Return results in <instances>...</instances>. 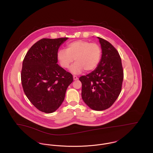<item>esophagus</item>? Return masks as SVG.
<instances>
[{
    "mask_svg": "<svg viewBox=\"0 0 153 153\" xmlns=\"http://www.w3.org/2000/svg\"><path fill=\"white\" fill-rule=\"evenodd\" d=\"M73 78H74V80H77L78 79V78L76 76H73Z\"/></svg>",
    "mask_w": 153,
    "mask_h": 153,
    "instance_id": "obj_1",
    "label": "esophagus"
}]
</instances>
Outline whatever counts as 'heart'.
Returning <instances> with one entry per match:
<instances>
[{
	"mask_svg": "<svg viewBox=\"0 0 153 153\" xmlns=\"http://www.w3.org/2000/svg\"><path fill=\"white\" fill-rule=\"evenodd\" d=\"M102 51L97 44L90 43L84 40H78L67 44L65 49L58 52L57 59L63 68H68L73 74H79L84 70L91 71L98 65Z\"/></svg>",
	"mask_w": 153,
	"mask_h": 153,
	"instance_id": "1",
	"label": "heart"
}]
</instances>
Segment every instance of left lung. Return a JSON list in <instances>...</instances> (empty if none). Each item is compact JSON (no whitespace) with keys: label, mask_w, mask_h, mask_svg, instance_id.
Segmentation results:
<instances>
[{"label":"left lung","mask_w":153,"mask_h":153,"mask_svg":"<svg viewBox=\"0 0 153 153\" xmlns=\"http://www.w3.org/2000/svg\"><path fill=\"white\" fill-rule=\"evenodd\" d=\"M99 39L102 49L100 62L92 72L79 78L82 98L92 109H108L118 97L124 78L121 59L117 49L106 40Z\"/></svg>","instance_id":"1"}]
</instances>
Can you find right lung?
<instances>
[{"instance_id": "1", "label": "right lung", "mask_w": 153, "mask_h": 153, "mask_svg": "<svg viewBox=\"0 0 153 153\" xmlns=\"http://www.w3.org/2000/svg\"><path fill=\"white\" fill-rule=\"evenodd\" d=\"M68 38L42 39L27 51L22 64L21 81L24 92L39 111L52 113L63 102L73 76L59 65L57 53Z\"/></svg>"}]
</instances>
